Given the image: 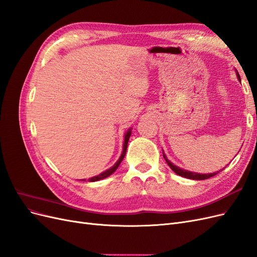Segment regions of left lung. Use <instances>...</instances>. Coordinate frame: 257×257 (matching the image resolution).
<instances>
[{
  "label": "left lung",
  "mask_w": 257,
  "mask_h": 257,
  "mask_svg": "<svg viewBox=\"0 0 257 257\" xmlns=\"http://www.w3.org/2000/svg\"><path fill=\"white\" fill-rule=\"evenodd\" d=\"M237 77H238V79L240 80V76H239L238 72H237ZM163 157H164V159H165L166 163L168 164V166H169L170 168H172L177 175L181 176V177H184V178L193 179V180H205V179L211 178V177H213V176H215V175L217 174V172H216V173H213V174H203V175H201V174H197V173L188 172V170H184V169H181L180 167H177L176 165H174V164H173L172 162L168 161V160H167V158H166V155L164 154V152H163Z\"/></svg>",
  "instance_id": "8db88e82"
}]
</instances>
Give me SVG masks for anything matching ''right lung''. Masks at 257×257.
<instances>
[{"mask_svg":"<svg viewBox=\"0 0 257 257\" xmlns=\"http://www.w3.org/2000/svg\"><path fill=\"white\" fill-rule=\"evenodd\" d=\"M131 134H132V132H131V128H130V130L126 132V133H125V137H124L123 151H122V154H121L120 159L118 160V162H116L115 164H114V165H113L111 168L107 169L106 172H104V173H102V174H99L98 176H95V177H92V178H90V179H89V181H90V182H94V181L102 180V179H105V178H107V177H109L111 174H113V173L115 172V169L119 167L120 163L122 162V160L124 159V157H125V153H126V148H127V144H128V139H130V136H131ZM82 181H85V179H84V180H82Z\"/></svg>","mask_w":257,"mask_h":257,"instance_id":"add662e5","label":"right lung"}]
</instances>
